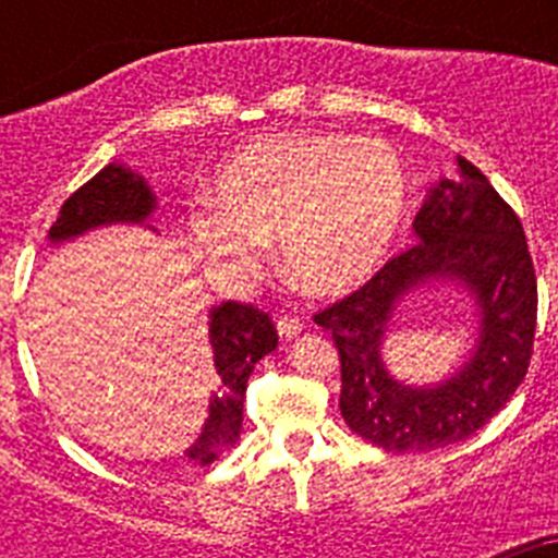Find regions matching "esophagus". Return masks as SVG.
<instances>
[{
  "instance_id": "esophagus-1",
  "label": "esophagus",
  "mask_w": 558,
  "mask_h": 558,
  "mask_svg": "<svg viewBox=\"0 0 558 558\" xmlns=\"http://www.w3.org/2000/svg\"><path fill=\"white\" fill-rule=\"evenodd\" d=\"M276 329H279V338L290 340V338H295V335L302 332L304 324L299 322V318H293V315H282V318L276 322Z\"/></svg>"
}]
</instances>
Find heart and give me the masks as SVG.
<instances>
[{
  "mask_svg": "<svg viewBox=\"0 0 558 558\" xmlns=\"http://www.w3.org/2000/svg\"><path fill=\"white\" fill-rule=\"evenodd\" d=\"M408 167L383 140L284 133L234 153L190 218L195 243L234 276H259L268 243L315 295H347L391 254L408 215Z\"/></svg>",
  "mask_w": 558,
  "mask_h": 558,
  "instance_id": "b5f03b06",
  "label": "heart"
}]
</instances>
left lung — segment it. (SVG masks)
<instances>
[{
  "mask_svg": "<svg viewBox=\"0 0 558 558\" xmlns=\"http://www.w3.org/2000/svg\"><path fill=\"white\" fill-rule=\"evenodd\" d=\"M418 243L360 290L315 315L340 357V416L388 452H430L475 436L529 372L536 276L520 218L472 161L438 179L413 218ZM450 281L476 304V343L441 384L408 387L381 349L396 307L413 289Z\"/></svg>",
  "mask_w": 558,
  "mask_h": 558,
  "instance_id": "8db88e82",
  "label": "left lung"
}]
</instances>
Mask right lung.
Returning <instances> with one entry per match:
<instances>
[{"label": "right lung", "mask_w": 558, "mask_h": 558, "mask_svg": "<svg viewBox=\"0 0 558 558\" xmlns=\"http://www.w3.org/2000/svg\"><path fill=\"white\" fill-rule=\"evenodd\" d=\"M156 209L159 201L145 175L122 161H111L75 195H69L47 236L52 245H61L102 226H145ZM276 343L279 338L270 318L251 304L223 302L209 310L211 366L218 372L220 386L211 393L209 416L198 438L184 450L186 461L206 466L240 438L248 377L256 363L274 352Z\"/></svg>", "instance_id": "add662e5"}]
</instances>
